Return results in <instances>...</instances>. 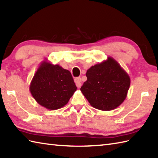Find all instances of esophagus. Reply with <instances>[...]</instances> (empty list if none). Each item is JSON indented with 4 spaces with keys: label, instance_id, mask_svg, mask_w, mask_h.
<instances>
[{
    "label": "esophagus",
    "instance_id": "1",
    "mask_svg": "<svg viewBox=\"0 0 158 158\" xmlns=\"http://www.w3.org/2000/svg\"><path fill=\"white\" fill-rule=\"evenodd\" d=\"M75 82L77 88H80L81 86V79L80 77H77L75 79Z\"/></svg>",
    "mask_w": 158,
    "mask_h": 158
}]
</instances>
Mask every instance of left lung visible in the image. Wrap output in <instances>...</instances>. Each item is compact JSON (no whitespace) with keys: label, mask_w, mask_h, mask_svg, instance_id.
<instances>
[{"label":"left lung","mask_w":158,"mask_h":158,"mask_svg":"<svg viewBox=\"0 0 158 158\" xmlns=\"http://www.w3.org/2000/svg\"><path fill=\"white\" fill-rule=\"evenodd\" d=\"M87 81L81 88L91 106L102 111L116 109L125 100L130 77L114 58L91 66L86 73Z\"/></svg>","instance_id":"left-lung-1"}]
</instances>
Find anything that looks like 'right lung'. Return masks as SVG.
Wrapping results in <instances>:
<instances>
[{"mask_svg":"<svg viewBox=\"0 0 158 158\" xmlns=\"http://www.w3.org/2000/svg\"><path fill=\"white\" fill-rule=\"evenodd\" d=\"M77 88L69 70L46 60L34 75L29 90L40 106L55 110L68 103Z\"/></svg>","mask_w":158,"mask_h":158,"instance_id":"1","label":"right lung"}]
</instances>
